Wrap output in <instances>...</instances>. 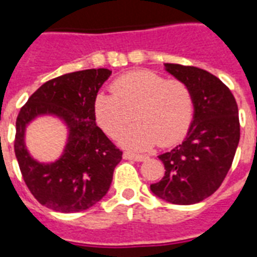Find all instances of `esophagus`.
<instances>
[{
    "instance_id": "1",
    "label": "esophagus",
    "mask_w": 257,
    "mask_h": 257,
    "mask_svg": "<svg viewBox=\"0 0 257 257\" xmlns=\"http://www.w3.org/2000/svg\"><path fill=\"white\" fill-rule=\"evenodd\" d=\"M124 159H126V160H135V161H145L148 157L144 156V155H135V153L125 152Z\"/></svg>"
}]
</instances>
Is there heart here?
Instances as JSON below:
<instances>
[{"label": "heart", "instance_id": "1", "mask_svg": "<svg viewBox=\"0 0 257 257\" xmlns=\"http://www.w3.org/2000/svg\"><path fill=\"white\" fill-rule=\"evenodd\" d=\"M110 92L97 94L94 116L110 137H116L135 116L137 122L118 137L125 148L147 151L157 143L167 147L183 139L189 128L193 97L185 82L167 80L151 70H137L116 78Z\"/></svg>", "mask_w": 257, "mask_h": 257}]
</instances>
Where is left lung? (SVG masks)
<instances>
[{"label": "left lung", "mask_w": 257, "mask_h": 257, "mask_svg": "<svg viewBox=\"0 0 257 257\" xmlns=\"http://www.w3.org/2000/svg\"><path fill=\"white\" fill-rule=\"evenodd\" d=\"M164 69L191 89L193 118L183 143L159 156L165 175L151 191L189 205L211 196L231 168L240 140L239 109L231 90L207 70L179 64H164Z\"/></svg>", "instance_id": "8db88e82"}]
</instances>
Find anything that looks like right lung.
<instances>
[{
	"label": "right lung",
	"mask_w": 257,
	"mask_h": 257,
	"mask_svg": "<svg viewBox=\"0 0 257 257\" xmlns=\"http://www.w3.org/2000/svg\"><path fill=\"white\" fill-rule=\"evenodd\" d=\"M112 70L86 69L46 81L29 97L16 121L14 152L25 184L45 207L62 213L85 211L109 191L122 152L96 125L94 98ZM50 115L67 128L62 156L50 163L36 161L26 148V128Z\"/></svg>",
	"instance_id": "right-lung-1"
}]
</instances>
